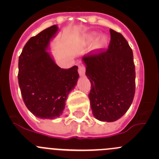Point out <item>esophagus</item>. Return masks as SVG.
I'll return each instance as SVG.
<instances>
[{
	"label": "esophagus",
	"mask_w": 159,
	"mask_h": 159,
	"mask_svg": "<svg viewBox=\"0 0 159 159\" xmlns=\"http://www.w3.org/2000/svg\"><path fill=\"white\" fill-rule=\"evenodd\" d=\"M78 73H79L80 76H84L85 75V67L84 65H79L78 66Z\"/></svg>",
	"instance_id": "1"
}]
</instances>
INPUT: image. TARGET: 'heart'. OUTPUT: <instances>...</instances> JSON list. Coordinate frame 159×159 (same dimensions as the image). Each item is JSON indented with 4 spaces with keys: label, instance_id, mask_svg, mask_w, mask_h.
I'll use <instances>...</instances> for the list:
<instances>
[{
    "label": "heart",
    "instance_id": "obj_1",
    "mask_svg": "<svg viewBox=\"0 0 159 159\" xmlns=\"http://www.w3.org/2000/svg\"><path fill=\"white\" fill-rule=\"evenodd\" d=\"M93 42L94 43L91 46V51L93 53L98 54V53L102 52L106 49L108 45L109 39H108V36L105 34L98 37V33L96 31L89 32L83 35V37L81 38V42L84 45H89V44H92Z\"/></svg>",
    "mask_w": 159,
    "mask_h": 159
}]
</instances>
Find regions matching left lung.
<instances>
[{
    "mask_svg": "<svg viewBox=\"0 0 159 159\" xmlns=\"http://www.w3.org/2000/svg\"><path fill=\"white\" fill-rule=\"evenodd\" d=\"M110 34L106 51L82 57L91 84L89 98L93 115L107 122L117 121L127 112L135 90L132 50L121 34L112 29Z\"/></svg>",
    "mask_w": 159,
    "mask_h": 159,
    "instance_id": "1",
    "label": "left lung"
}]
</instances>
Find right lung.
<instances>
[{"mask_svg": "<svg viewBox=\"0 0 159 159\" xmlns=\"http://www.w3.org/2000/svg\"><path fill=\"white\" fill-rule=\"evenodd\" d=\"M58 30L53 25L30 38L19 57L18 83L24 102L41 119H54L62 115L79 78L78 66L62 69L48 51Z\"/></svg>", "mask_w": 159, "mask_h": 159, "instance_id": "obj_1", "label": "right lung"}]
</instances>
